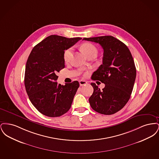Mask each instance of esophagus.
<instances>
[{
    "instance_id": "obj_1",
    "label": "esophagus",
    "mask_w": 159,
    "mask_h": 159,
    "mask_svg": "<svg viewBox=\"0 0 159 159\" xmlns=\"http://www.w3.org/2000/svg\"><path fill=\"white\" fill-rule=\"evenodd\" d=\"M79 84L80 86H83V85H85L86 84H87V82L86 80H81L79 81Z\"/></svg>"
}]
</instances>
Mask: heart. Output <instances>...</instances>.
Wrapping results in <instances>:
<instances>
[{"mask_svg":"<svg viewBox=\"0 0 159 159\" xmlns=\"http://www.w3.org/2000/svg\"><path fill=\"white\" fill-rule=\"evenodd\" d=\"M81 49L83 51V53H84L87 57H88L89 55H90L92 53H97V48L90 43H84L82 44V45L81 46ZM72 52H73L72 48H69L64 51L63 54V58L65 62H68L70 60V58L72 55Z\"/></svg>","mask_w":159,"mask_h":159,"instance_id":"heart-1","label":"heart"}]
</instances>
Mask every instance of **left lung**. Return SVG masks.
<instances>
[{"label": "left lung", "mask_w": 159, "mask_h": 159, "mask_svg": "<svg viewBox=\"0 0 159 159\" xmlns=\"http://www.w3.org/2000/svg\"><path fill=\"white\" fill-rule=\"evenodd\" d=\"M83 40L99 43L104 50L102 64L93 72L92 79L106 85L100 90L91 83L93 92L89 99L90 105L99 113L113 114L126 104L133 90L136 71L132 54L127 46L111 36Z\"/></svg>", "instance_id": "left-lung-1"}]
</instances>
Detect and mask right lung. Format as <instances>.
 <instances>
[{
	"label": "right lung",
	"instance_id": "1",
	"mask_svg": "<svg viewBox=\"0 0 159 159\" xmlns=\"http://www.w3.org/2000/svg\"><path fill=\"white\" fill-rule=\"evenodd\" d=\"M80 39L51 35L35 46L28 58L24 76L25 90L32 104L45 116L60 117L71 107L79 83L58 84L57 74L65 67L64 51Z\"/></svg>",
	"mask_w": 159,
	"mask_h": 159
}]
</instances>
